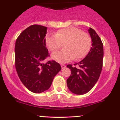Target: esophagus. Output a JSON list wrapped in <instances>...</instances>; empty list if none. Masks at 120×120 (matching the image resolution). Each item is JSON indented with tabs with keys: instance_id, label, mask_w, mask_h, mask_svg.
Returning <instances> with one entry per match:
<instances>
[{
	"instance_id": "esophagus-1",
	"label": "esophagus",
	"mask_w": 120,
	"mask_h": 120,
	"mask_svg": "<svg viewBox=\"0 0 120 120\" xmlns=\"http://www.w3.org/2000/svg\"><path fill=\"white\" fill-rule=\"evenodd\" d=\"M61 68L62 69H64V68H65V67H66V66H65V65H64V64H61Z\"/></svg>"
}]
</instances>
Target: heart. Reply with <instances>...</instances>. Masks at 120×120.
<instances>
[{
	"mask_svg": "<svg viewBox=\"0 0 120 120\" xmlns=\"http://www.w3.org/2000/svg\"><path fill=\"white\" fill-rule=\"evenodd\" d=\"M48 48L55 52L64 45L65 50L54 53L52 59L59 63H65L74 60L80 59L87 55L90 50L91 41L87 34L74 27H69L58 30L55 36L45 38Z\"/></svg>",
	"mask_w": 120,
	"mask_h": 120,
	"instance_id": "b5f03b06",
	"label": "heart"
}]
</instances>
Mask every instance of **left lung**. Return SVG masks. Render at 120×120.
Returning a JSON list of instances; mask_svg holds the SVG:
<instances>
[{
  "label": "left lung",
  "mask_w": 120,
  "mask_h": 120,
  "mask_svg": "<svg viewBox=\"0 0 120 120\" xmlns=\"http://www.w3.org/2000/svg\"><path fill=\"white\" fill-rule=\"evenodd\" d=\"M92 41V47L87 56L78 63V68L71 64L67 65L71 70V74L67 80V87L71 92L77 95L88 93L98 81L102 68L103 44L94 29L88 30Z\"/></svg>",
  "instance_id": "8db88e82"
}]
</instances>
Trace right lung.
Segmentation results:
<instances>
[{"instance_id":"1","label":"right lung","mask_w":120,"mask_h":120,"mask_svg":"<svg viewBox=\"0 0 120 120\" xmlns=\"http://www.w3.org/2000/svg\"><path fill=\"white\" fill-rule=\"evenodd\" d=\"M47 27L34 25L23 30L16 40L15 63L17 74L23 85L34 93L48 90L61 70L55 61L44 60L49 56L45 39Z\"/></svg>"}]
</instances>
